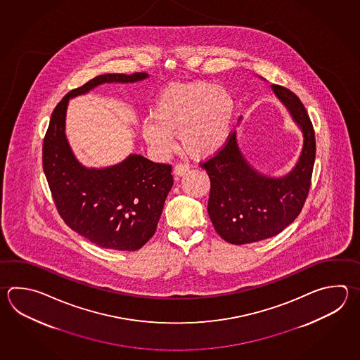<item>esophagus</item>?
I'll return each mask as SVG.
<instances>
[{"mask_svg": "<svg viewBox=\"0 0 360 360\" xmlns=\"http://www.w3.org/2000/svg\"><path fill=\"white\" fill-rule=\"evenodd\" d=\"M188 165L187 164H176L174 169H173V176L176 179H179L181 176H184L186 172H188Z\"/></svg>", "mask_w": 360, "mask_h": 360, "instance_id": "esophagus-1", "label": "esophagus"}]
</instances>
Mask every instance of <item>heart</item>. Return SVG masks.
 <instances>
[{"instance_id":"b5f03b06","label":"heart","mask_w":360,"mask_h":360,"mask_svg":"<svg viewBox=\"0 0 360 360\" xmlns=\"http://www.w3.org/2000/svg\"><path fill=\"white\" fill-rule=\"evenodd\" d=\"M235 115V100L227 89L209 82L172 84L155 101L154 123L142 125V136L156 154H169L173 134H179L187 154L204 159L227 141Z\"/></svg>"}]
</instances>
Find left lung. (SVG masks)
Wrapping results in <instances>:
<instances>
[{
    "label": "left lung",
    "instance_id": "1",
    "mask_svg": "<svg viewBox=\"0 0 360 360\" xmlns=\"http://www.w3.org/2000/svg\"><path fill=\"white\" fill-rule=\"evenodd\" d=\"M271 87L302 132L300 158L291 172L278 178L259 173L241 153L236 131L218 154L201 164L210 178L207 213L218 235L233 245L278 235L300 214L310 188L316 160L313 124L294 92L278 84Z\"/></svg>",
    "mask_w": 360,
    "mask_h": 360
}]
</instances>
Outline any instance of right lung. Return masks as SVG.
Returning a JSON list of instances; mask_svg holds the SVG:
<instances>
[{
    "mask_svg": "<svg viewBox=\"0 0 360 360\" xmlns=\"http://www.w3.org/2000/svg\"><path fill=\"white\" fill-rule=\"evenodd\" d=\"M147 73L103 74L70 91L52 112L42 147V164L60 217L103 249L134 251L154 236L173 186L172 167L129 155L106 168H86L65 136L68 103L103 83H134Z\"/></svg>",
    "mask_w": 360,
    "mask_h": 360,
    "instance_id": "add662e5",
    "label": "right lung"
}]
</instances>
